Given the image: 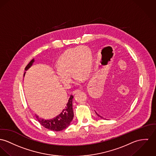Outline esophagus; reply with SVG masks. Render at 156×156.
<instances>
[{
    "label": "esophagus",
    "instance_id": "obj_1",
    "mask_svg": "<svg viewBox=\"0 0 156 156\" xmlns=\"http://www.w3.org/2000/svg\"><path fill=\"white\" fill-rule=\"evenodd\" d=\"M79 91H80V90H79V89L75 90H74V91L72 92V94H75L76 93H78V92H79Z\"/></svg>",
    "mask_w": 156,
    "mask_h": 156
}]
</instances>
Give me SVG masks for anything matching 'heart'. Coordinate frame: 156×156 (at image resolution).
I'll return each instance as SVG.
<instances>
[{
	"instance_id": "b5f03b06",
	"label": "heart",
	"mask_w": 156,
	"mask_h": 156,
	"mask_svg": "<svg viewBox=\"0 0 156 156\" xmlns=\"http://www.w3.org/2000/svg\"><path fill=\"white\" fill-rule=\"evenodd\" d=\"M93 66L90 50L85 47H77L66 51L57 62L56 76L62 84L69 87L72 81L71 72L77 80L89 76Z\"/></svg>"
}]
</instances>
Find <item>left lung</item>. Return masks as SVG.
<instances>
[{"mask_svg":"<svg viewBox=\"0 0 156 156\" xmlns=\"http://www.w3.org/2000/svg\"><path fill=\"white\" fill-rule=\"evenodd\" d=\"M98 105V109H99V110H100V111L101 110H103V108H104V107H103V105H101V106H101V105ZM97 115L98 116H100L101 118H103V119H104V118H103V117H102L101 116H100V115H98L97 113Z\"/></svg>","mask_w":156,"mask_h":156,"instance_id":"obj_1","label":"left lung"}]
</instances>
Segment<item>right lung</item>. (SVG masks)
<instances>
[{
	"label": "right lung",
	"instance_id": "right-lung-1",
	"mask_svg": "<svg viewBox=\"0 0 156 156\" xmlns=\"http://www.w3.org/2000/svg\"><path fill=\"white\" fill-rule=\"evenodd\" d=\"M34 59L31 60L26 66L25 70H27L32 65V63L34 62ZM25 73V72L24 73V75ZM73 97V96L71 95L66 106L62 110L60 115H59L54 119L50 120H44L41 118H40L37 115H36V118L43 127L49 130L53 131H60L65 129L69 125L73 118V112L72 108Z\"/></svg>",
	"mask_w": 156,
	"mask_h": 156
}]
</instances>
